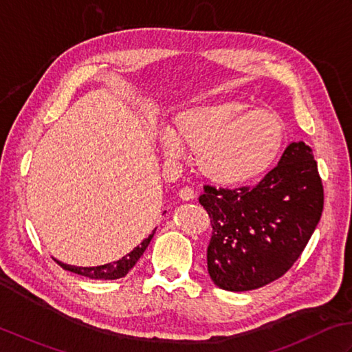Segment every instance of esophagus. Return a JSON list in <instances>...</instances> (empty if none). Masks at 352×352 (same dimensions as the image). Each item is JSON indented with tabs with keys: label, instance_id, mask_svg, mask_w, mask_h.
I'll return each instance as SVG.
<instances>
[{
	"label": "esophagus",
	"instance_id": "obj_1",
	"mask_svg": "<svg viewBox=\"0 0 352 352\" xmlns=\"http://www.w3.org/2000/svg\"><path fill=\"white\" fill-rule=\"evenodd\" d=\"M179 197H181L182 200H191L196 197V192L192 188H190V186H184V188L179 190Z\"/></svg>",
	"mask_w": 352,
	"mask_h": 352
}]
</instances>
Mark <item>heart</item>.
Returning a JSON list of instances; mask_svg holds the SVG:
<instances>
[{"label": "heart", "instance_id": "1", "mask_svg": "<svg viewBox=\"0 0 352 352\" xmlns=\"http://www.w3.org/2000/svg\"><path fill=\"white\" fill-rule=\"evenodd\" d=\"M162 152L177 157L196 150L199 170L219 184L254 181L274 166L285 142V126L276 113L248 109L240 102H217L184 109L171 131L160 135Z\"/></svg>", "mask_w": 352, "mask_h": 352}]
</instances>
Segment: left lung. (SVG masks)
I'll use <instances>...</instances> for the list:
<instances>
[{
	"label": "left lung",
	"instance_id": "obj_1",
	"mask_svg": "<svg viewBox=\"0 0 352 352\" xmlns=\"http://www.w3.org/2000/svg\"><path fill=\"white\" fill-rule=\"evenodd\" d=\"M211 217L208 274L229 292L274 283L304 252L324 210V185L313 150L292 142L255 186L204 185L199 197Z\"/></svg>",
	"mask_w": 352,
	"mask_h": 352
}]
</instances>
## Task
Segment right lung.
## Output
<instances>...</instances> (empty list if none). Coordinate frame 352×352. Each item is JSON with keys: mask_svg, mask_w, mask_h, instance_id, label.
Wrapping results in <instances>:
<instances>
[{"mask_svg": "<svg viewBox=\"0 0 352 352\" xmlns=\"http://www.w3.org/2000/svg\"><path fill=\"white\" fill-rule=\"evenodd\" d=\"M155 232L150 234L147 239L141 243L140 246H136L132 252H129L127 255H124L121 260L118 261H113V263H107L104 266H97V267H76V266H68V264H63L60 261H57V264L62 269L69 270V272H74L77 275H82L86 278H91V279H118V278H123L129 274V270H131L138 260L141 258V255L144 254V250L147 249L150 240H152Z\"/></svg>", "mask_w": 352, "mask_h": 352, "instance_id": "add662e5", "label": "right lung"}]
</instances>
